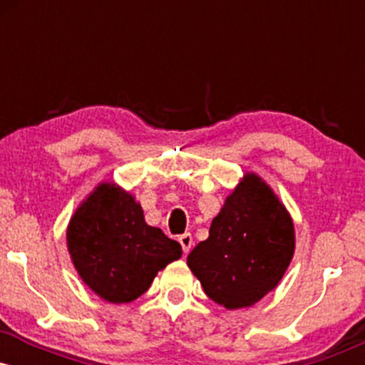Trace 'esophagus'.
Returning <instances> with one entry per match:
<instances>
[{
	"label": "esophagus",
	"mask_w": 365,
	"mask_h": 365,
	"mask_svg": "<svg viewBox=\"0 0 365 365\" xmlns=\"http://www.w3.org/2000/svg\"><path fill=\"white\" fill-rule=\"evenodd\" d=\"M178 242H180V245H182L183 252H185V254L190 252L192 245H194V238H192L190 233H183V235H180Z\"/></svg>",
	"instance_id": "34e87169"
}]
</instances>
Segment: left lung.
<instances>
[{"label":"left lung","mask_w":365,"mask_h":365,"mask_svg":"<svg viewBox=\"0 0 365 365\" xmlns=\"http://www.w3.org/2000/svg\"><path fill=\"white\" fill-rule=\"evenodd\" d=\"M293 252L290 212L261 177L247 173L187 264L209 299L232 311L250 307L274 290Z\"/></svg>","instance_id":"1"}]
</instances>
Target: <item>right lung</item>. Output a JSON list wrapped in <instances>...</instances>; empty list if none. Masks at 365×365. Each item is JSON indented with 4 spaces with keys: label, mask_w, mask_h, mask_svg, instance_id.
I'll return each instance as SVG.
<instances>
[{
    "label": "right lung",
    "mask_w": 365,
    "mask_h": 365,
    "mask_svg": "<svg viewBox=\"0 0 365 365\" xmlns=\"http://www.w3.org/2000/svg\"><path fill=\"white\" fill-rule=\"evenodd\" d=\"M66 247L82 282L106 302L139 299L158 271L182 257V245L149 226L135 197L99 183L66 228Z\"/></svg>",
    "instance_id": "right-lung-1"
}]
</instances>
